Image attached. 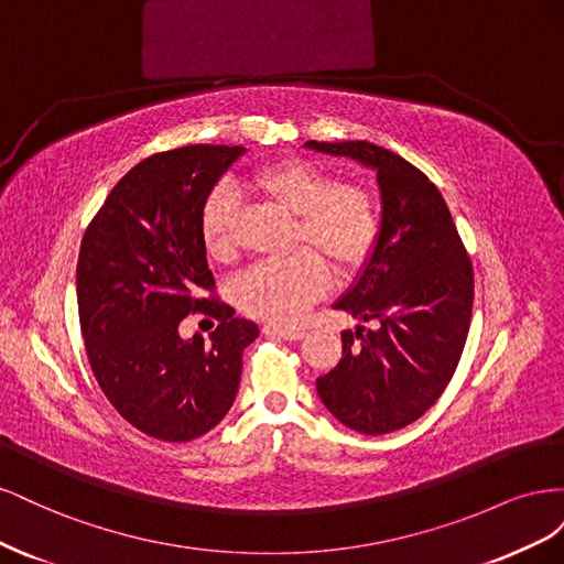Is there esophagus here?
I'll return each instance as SVG.
<instances>
[{
  "instance_id": "esophagus-1",
  "label": "esophagus",
  "mask_w": 564,
  "mask_h": 564,
  "mask_svg": "<svg viewBox=\"0 0 564 564\" xmlns=\"http://www.w3.org/2000/svg\"><path fill=\"white\" fill-rule=\"evenodd\" d=\"M263 334H265V336H278V338H289V340H299V338L305 336L303 329L280 327V324H263Z\"/></svg>"
}]
</instances>
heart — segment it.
Wrapping results in <instances>:
<instances>
[{
  "mask_svg": "<svg viewBox=\"0 0 564 564\" xmlns=\"http://www.w3.org/2000/svg\"><path fill=\"white\" fill-rule=\"evenodd\" d=\"M247 187L286 214H294L286 259L251 268L235 284L240 308L272 324L299 322L305 308L327 289L329 272L350 278L371 259L381 237V204L360 181H334L308 160L289 158L259 166ZM237 202L228 191H214L199 214V237L216 263L237 256Z\"/></svg>",
  "mask_w": 564,
  "mask_h": 564,
  "instance_id": "b5f03b06",
  "label": "heart"
}]
</instances>
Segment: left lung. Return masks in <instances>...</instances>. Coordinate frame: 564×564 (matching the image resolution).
<instances>
[{
  "mask_svg": "<svg viewBox=\"0 0 564 564\" xmlns=\"http://www.w3.org/2000/svg\"><path fill=\"white\" fill-rule=\"evenodd\" d=\"M308 148L377 169L383 220L362 278L334 308L377 329L344 332L338 365L317 379L324 406L365 435L421 419L452 381L473 313V263L445 197L421 169L367 141Z\"/></svg>",
  "mask_w": 564,
  "mask_h": 564,
  "instance_id": "obj_1",
  "label": "left lung"
}]
</instances>
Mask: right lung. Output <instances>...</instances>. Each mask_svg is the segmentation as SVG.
<instances>
[{
	"label": "right lung",
	"mask_w": 564,
	"mask_h": 564,
	"mask_svg": "<svg viewBox=\"0 0 564 564\" xmlns=\"http://www.w3.org/2000/svg\"><path fill=\"white\" fill-rule=\"evenodd\" d=\"M242 152H155L117 181L82 237L77 305L91 371L119 416L155 440L191 442L220 423L240 386L242 352L259 336L214 296L199 237L204 202ZM187 314L219 319L212 345L180 338Z\"/></svg>",
	"instance_id": "add662e5"
}]
</instances>
